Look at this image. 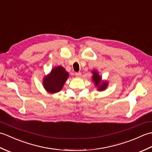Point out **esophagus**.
Here are the masks:
<instances>
[{"label": "esophagus", "instance_id": "1", "mask_svg": "<svg viewBox=\"0 0 152 152\" xmlns=\"http://www.w3.org/2000/svg\"><path fill=\"white\" fill-rule=\"evenodd\" d=\"M75 75L76 77H80L82 76V73L81 72H76Z\"/></svg>", "mask_w": 152, "mask_h": 152}]
</instances>
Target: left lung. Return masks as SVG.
Here are the masks:
<instances>
[{"label":"left lung","mask_w":152,"mask_h":152,"mask_svg":"<svg viewBox=\"0 0 152 152\" xmlns=\"http://www.w3.org/2000/svg\"><path fill=\"white\" fill-rule=\"evenodd\" d=\"M92 80L94 82L95 86L97 88V90H99V91H103V90H104L108 86V82L102 81V77L99 76L97 71L93 70L92 71Z\"/></svg>","instance_id":"8db88e82"}]
</instances>
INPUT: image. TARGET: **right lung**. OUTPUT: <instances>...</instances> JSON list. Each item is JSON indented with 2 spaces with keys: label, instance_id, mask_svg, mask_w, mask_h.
<instances>
[{
  "label": "right lung",
  "instance_id": "1",
  "mask_svg": "<svg viewBox=\"0 0 152 152\" xmlns=\"http://www.w3.org/2000/svg\"><path fill=\"white\" fill-rule=\"evenodd\" d=\"M69 76V72L63 66L55 67L43 79L44 89L51 94L60 91Z\"/></svg>",
  "mask_w": 152,
  "mask_h": 152
}]
</instances>
